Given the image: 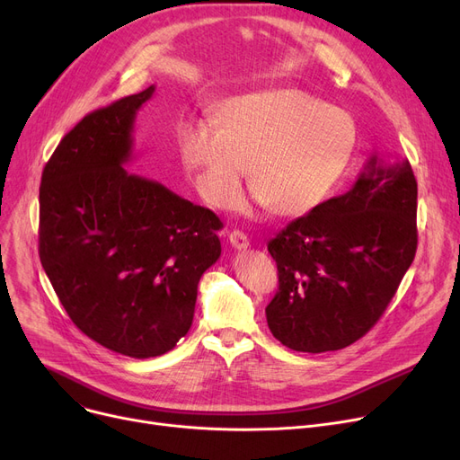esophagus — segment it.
<instances>
[{
  "label": "esophagus",
  "mask_w": 460,
  "mask_h": 460,
  "mask_svg": "<svg viewBox=\"0 0 460 460\" xmlns=\"http://www.w3.org/2000/svg\"><path fill=\"white\" fill-rule=\"evenodd\" d=\"M229 243L234 250H246L250 246V238L243 231L234 229L229 233Z\"/></svg>",
  "instance_id": "1"
}]
</instances>
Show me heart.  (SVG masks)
<instances>
[{
    "mask_svg": "<svg viewBox=\"0 0 460 460\" xmlns=\"http://www.w3.org/2000/svg\"><path fill=\"white\" fill-rule=\"evenodd\" d=\"M356 141L349 113L298 89L236 96L217 125L190 119L177 147L199 196L231 210L248 186L276 216H302L321 205L341 179Z\"/></svg>",
    "mask_w": 460,
    "mask_h": 460,
    "instance_id": "heart-1",
    "label": "heart"
}]
</instances>
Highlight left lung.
Masks as SVG:
<instances>
[{"label":"left lung","mask_w":460,"mask_h":460,"mask_svg":"<svg viewBox=\"0 0 460 460\" xmlns=\"http://www.w3.org/2000/svg\"><path fill=\"white\" fill-rule=\"evenodd\" d=\"M418 182L408 160L376 155L356 184L296 217L269 243L279 287L267 305L276 340L298 352L340 350L382 317L418 248Z\"/></svg>","instance_id":"left-lung-1"}]
</instances>
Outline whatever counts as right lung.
<instances>
[{
	"label": "right lung",
	"mask_w": 460,
	"mask_h": 460,
	"mask_svg": "<svg viewBox=\"0 0 460 460\" xmlns=\"http://www.w3.org/2000/svg\"><path fill=\"white\" fill-rule=\"evenodd\" d=\"M155 85L87 113L58 145L39 190V255L75 323L145 359L188 333L224 224L164 184L128 173L137 110Z\"/></svg>",
	"instance_id": "1"
}]
</instances>
